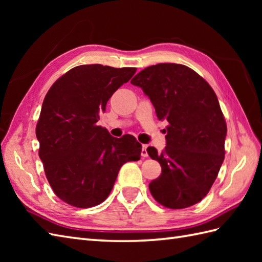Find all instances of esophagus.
I'll return each instance as SVG.
<instances>
[{
    "mask_svg": "<svg viewBox=\"0 0 262 262\" xmlns=\"http://www.w3.org/2000/svg\"><path fill=\"white\" fill-rule=\"evenodd\" d=\"M142 157L143 158H147L148 157V154H147V145L146 144H143V146H142Z\"/></svg>",
    "mask_w": 262,
    "mask_h": 262,
    "instance_id": "34e87169",
    "label": "esophagus"
}]
</instances>
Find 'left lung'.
I'll use <instances>...</instances> for the list:
<instances>
[{
  "mask_svg": "<svg viewBox=\"0 0 262 262\" xmlns=\"http://www.w3.org/2000/svg\"><path fill=\"white\" fill-rule=\"evenodd\" d=\"M159 120H168L166 146L147 147L162 173L148 185L154 199L171 209L199 203L210 190L225 155L226 122L213 89L181 64L148 66L134 76Z\"/></svg>",
  "mask_w": 262,
  "mask_h": 262,
  "instance_id": "8db88e82",
  "label": "left lung"
}]
</instances>
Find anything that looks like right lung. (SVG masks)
<instances>
[{
  "mask_svg": "<svg viewBox=\"0 0 262 262\" xmlns=\"http://www.w3.org/2000/svg\"><path fill=\"white\" fill-rule=\"evenodd\" d=\"M135 68L80 65L54 83L42 102L36 136L49 185L79 208L104 202L122 164L141 158L142 145L126 134L113 137L98 126L108 100Z\"/></svg>",
  "mask_w": 262,
  "mask_h": 262,
  "instance_id": "right-lung-1",
  "label": "right lung"
}]
</instances>
